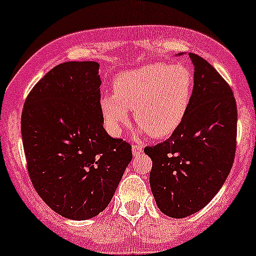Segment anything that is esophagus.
I'll return each mask as SVG.
<instances>
[{
    "instance_id": "34e87169",
    "label": "esophagus",
    "mask_w": 256,
    "mask_h": 256,
    "mask_svg": "<svg viewBox=\"0 0 256 256\" xmlns=\"http://www.w3.org/2000/svg\"><path fill=\"white\" fill-rule=\"evenodd\" d=\"M141 152H142V146H141V144H132V154H135V156L140 154Z\"/></svg>"
}]
</instances>
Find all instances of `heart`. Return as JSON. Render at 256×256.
Here are the masks:
<instances>
[{"mask_svg":"<svg viewBox=\"0 0 256 256\" xmlns=\"http://www.w3.org/2000/svg\"><path fill=\"white\" fill-rule=\"evenodd\" d=\"M192 70L183 64L152 63L125 72L114 82V94L100 100L102 116L114 134L135 112L138 125L154 138L171 136L184 120L193 94Z\"/></svg>","mask_w":256,"mask_h":256,"instance_id":"1","label":"heart"}]
</instances>
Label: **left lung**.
<instances>
[{"label":"left lung","instance_id":"1","mask_svg":"<svg viewBox=\"0 0 256 256\" xmlns=\"http://www.w3.org/2000/svg\"><path fill=\"white\" fill-rule=\"evenodd\" d=\"M190 110L171 138L144 147L152 160L150 186L160 210L186 218L204 208L226 182L236 156L238 112L233 92L197 54Z\"/></svg>","mask_w":256,"mask_h":256}]
</instances>
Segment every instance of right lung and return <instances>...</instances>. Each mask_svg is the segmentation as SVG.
I'll use <instances>...</instances> for the list:
<instances>
[{
    "label": "right lung",
    "instance_id": "obj_1",
    "mask_svg": "<svg viewBox=\"0 0 256 256\" xmlns=\"http://www.w3.org/2000/svg\"><path fill=\"white\" fill-rule=\"evenodd\" d=\"M99 63L66 62L33 86L20 118L27 170L40 197L62 216L85 220L112 200L131 144L108 135Z\"/></svg>",
    "mask_w": 256,
    "mask_h": 256
}]
</instances>
